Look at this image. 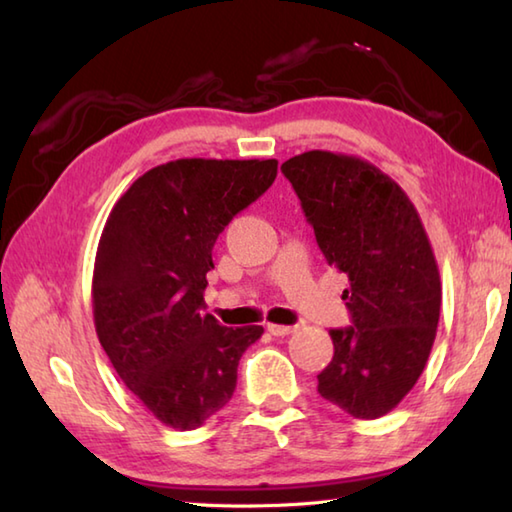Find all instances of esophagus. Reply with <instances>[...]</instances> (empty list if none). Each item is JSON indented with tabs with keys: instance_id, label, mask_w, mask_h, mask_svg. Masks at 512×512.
I'll return each instance as SVG.
<instances>
[{
	"instance_id": "34e87169",
	"label": "esophagus",
	"mask_w": 512,
	"mask_h": 512,
	"mask_svg": "<svg viewBox=\"0 0 512 512\" xmlns=\"http://www.w3.org/2000/svg\"><path fill=\"white\" fill-rule=\"evenodd\" d=\"M266 330H268L270 334H273V336H288V334L295 332L297 328H295V325H275V323H268Z\"/></svg>"
}]
</instances>
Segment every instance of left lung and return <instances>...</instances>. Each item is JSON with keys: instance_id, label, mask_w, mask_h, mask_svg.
I'll use <instances>...</instances> for the list:
<instances>
[{"instance_id": "left-lung-1", "label": "left lung", "mask_w": 512, "mask_h": 512, "mask_svg": "<svg viewBox=\"0 0 512 512\" xmlns=\"http://www.w3.org/2000/svg\"><path fill=\"white\" fill-rule=\"evenodd\" d=\"M325 262L350 279V328L330 330L334 356L319 394L354 418L385 416L420 378L436 341L442 286L407 193L367 160L306 151L281 165Z\"/></svg>"}]
</instances>
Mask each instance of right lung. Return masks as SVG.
I'll list each match as a JSON object with an SVG mask.
<instances>
[{
    "instance_id": "1",
    "label": "right lung",
    "mask_w": 512,
    "mask_h": 512,
    "mask_svg": "<svg viewBox=\"0 0 512 512\" xmlns=\"http://www.w3.org/2000/svg\"><path fill=\"white\" fill-rule=\"evenodd\" d=\"M277 160L182 158L149 169L107 217L92 306L105 354L129 391L178 431L215 416L262 325L224 328L202 314L215 239L266 193Z\"/></svg>"
}]
</instances>
